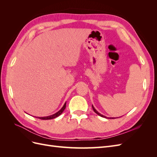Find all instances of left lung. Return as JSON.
Segmentation results:
<instances>
[{
    "label": "left lung",
    "instance_id": "left-lung-1",
    "mask_svg": "<svg viewBox=\"0 0 157 157\" xmlns=\"http://www.w3.org/2000/svg\"><path fill=\"white\" fill-rule=\"evenodd\" d=\"M92 109H93V110H94V111L95 113H96L97 114V115H99V116H100V117H104V118H107V117H105V116H104V115H101V114H100V113H98V112L97 111V110H96V109L94 108V107L93 106V105H92ZM114 118V117H111V118Z\"/></svg>",
    "mask_w": 157,
    "mask_h": 157
}]
</instances>
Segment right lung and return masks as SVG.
Masks as SVG:
<instances>
[{"label":"right lung","mask_w":157,"mask_h":157,"mask_svg":"<svg viewBox=\"0 0 157 157\" xmlns=\"http://www.w3.org/2000/svg\"><path fill=\"white\" fill-rule=\"evenodd\" d=\"M65 107H66V102L65 103V104L63 105V106L62 107V108H61L59 111L56 113L55 114H53V115H50V116L43 117H36V118H40V119H41V120H50V119H52V118H56V117H58V116H59V115H61V114L63 112V111L65 110Z\"/></svg>","instance_id":"obj_1"}]
</instances>
